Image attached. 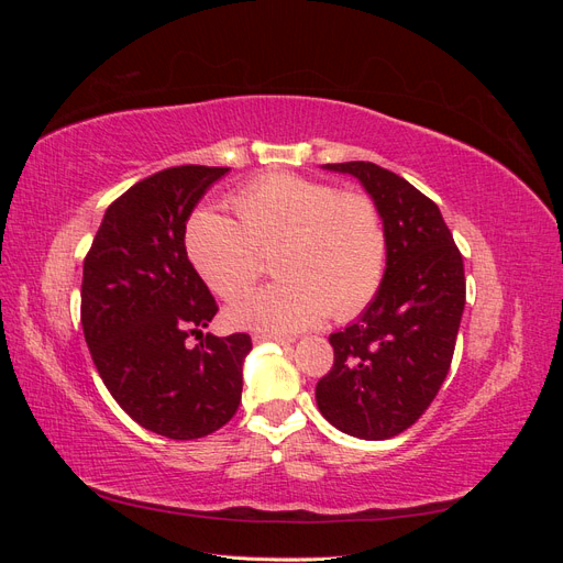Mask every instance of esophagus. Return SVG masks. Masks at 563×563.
Segmentation results:
<instances>
[{
    "mask_svg": "<svg viewBox=\"0 0 563 563\" xmlns=\"http://www.w3.org/2000/svg\"><path fill=\"white\" fill-rule=\"evenodd\" d=\"M253 340H255V343H275V345H288V343H291V340H288V338H279V335H253Z\"/></svg>",
    "mask_w": 563,
    "mask_h": 563,
    "instance_id": "1",
    "label": "esophagus"
}]
</instances>
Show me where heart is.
Here are the masks:
<instances>
[{
	"label": "heart",
	"mask_w": 563,
	"mask_h": 563,
	"mask_svg": "<svg viewBox=\"0 0 563 563\" xmlns=\"http://www.w3.org/2000/svg\"><path fill=\"white\" fill-rule=\"evenodd\" d=\"M232 218L199 209L185 225V251L197 275L220 298L242 296L258 277V251H272L279 277L228 310L232 327L291 335L327 312L347 319L378 294L387 232L364 195L294 174H269L232 195Z\"/></svg>",
	"instance_id": "b5f03b06"
}]
</instances>
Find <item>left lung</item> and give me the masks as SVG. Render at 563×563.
<instances>
[{
    "instance_id": "8db88e82",
    "label": "left lung",
    "mask_w": 563,
    "mask_h": 563,
    "mask_svg": "<svg viewBox=\"0 0 563 563\" xmlns=\"http://www.w3.org/2000/svg\"><path fill=\"white\" fill-rule=\"evenodd\" d=\"M362 183L387 232L378 294L343 331L331 333L333 366L317 383L319 413L356 439L408 430L451 368L465 310V267L432 199L371 162L323 164Z\"/></svg>"
}]
</instances>
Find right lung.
Here are the masks:
<instances>
[{"mask_svg":"<svg viewBox=\"0 0 563 563\" xmlns=\"http://www.w3.org/2000/svg\"><path fill=\"white\" fill-rule=\"evenodd\" d=\"M225 166H174L112 201L84 261L81 327L114 401L168 439L207 437L236 413L246 333L203 335L218 305L185 251V225ZM201 334L197 349L186 338Z\"/></svg>","mask_w":563,"mask_h":563,"instance_id":"obj_1","label":"right lung"}]
</instances>
